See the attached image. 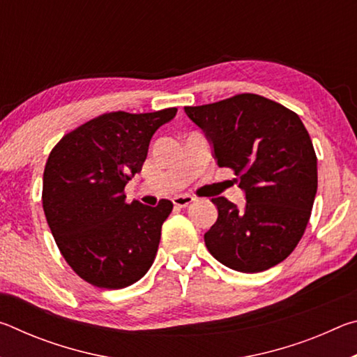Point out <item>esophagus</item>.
Here are the masks:
<instances>
[{
    "label": "esophagus",
    "mask_w": 357,
    "mask_h": 357,
    "mask_svg": "<svg viewBox=\"0 0 357 357\" xmlns=\"http://www.w3.org/2000/svg\"><path fill=\"white\" fill-rule=\"evenodd\" d=\"M193 200H195V198L190 195H176L173 197V204L178 208H187Z\"/></svg>",
    "instance_id": "1"
}]
</instances>
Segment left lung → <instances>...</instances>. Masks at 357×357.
Returning a JSON list of instances; mask_svg holds the SVG:
<instances>
[{
	"instance_id": "left-lung-1",
	"label": "left lung",
	"mask_w": 357,
	"mask_h": 357,
	"mask_svg": "<svg viewBox=\"0 0 357 357\" xmlns=\"http://www.w3.org/2000/svg\"><path fill=\"white\" fill-rule=\"evenodd\" d=\"M184 110L213 143L217 165L231 168L245 192L243 209L213 198L219 217L204 233L209 253L239 273L279 264L299 244L317 195L305 126L287 107L250 93Z\"/></svg>"
}]
</instances>
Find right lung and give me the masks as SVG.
Segmentation results:
<instances>
[{
  "mask_svg": "<svg viewBox=\"0 0 357 357\" xmlns=\"http://www.w3.org/2000/svg\"><path fill=\"white\" fill-rule=\"evenodd\" d=\"M176 112L104 113L66 134L48 155L47 223L66 261L94 287L126 288L154 263L173 203H128L124 187L142 172L154 132Z\"/></svg>",
  "mask_w": 357,
  "mask_h": 357,
  "instance_id": "obj_1",
  "label": "right lung"
}]
</instances>
